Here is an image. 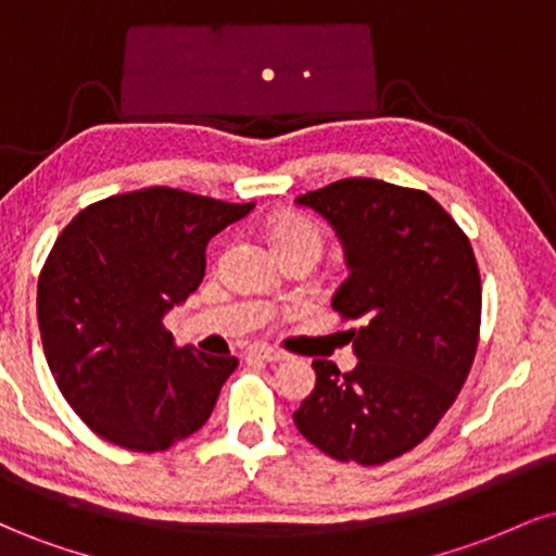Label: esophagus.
I'll return each mask as SVG.
<instances>
[{"instance_id":"esophagus-1","label":"esophagus","mask_w":556,"mask_h":556,"mask_svg":"<svg viewBox=\"0 0 556 556\" xmlns=\"http://www.w3.org/2000/svg\"><path fill=\"white\" fill-rule=\"evenodd\" d=\"M248 358H258V361H266V363H279V361H285L287 355L285 353H279V350H274V348H264V344H256V348H251L248 350Z\"/></svg>"}]
</instances>
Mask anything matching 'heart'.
Wrapping results in <instances>:
<instances>
[{
    "mask_svg": "<svg viewBox=\"0 0 556 556\" xmlns=\"http://www.w3.org/2000/svg\"><path fill=\"white\" fill-rule=\"evenodd\" d=\"M269 238L274 242V248H277L279 256H285V253L305 251V253H314L318 258V253H321V245H324L321 229H318L314 219H308V216L303 214L277 216V219L269 225Z\"/></svg>",
    "mask_w": 556,
    "mask_h": 556,
    "instance_id": "1",
    "label": "heart"
}]
</instances>
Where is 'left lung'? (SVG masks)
<instances>
[{
  "instance_id": "left-lung-1",
  "label": "left lung",
  "mask_w": 556,
  "mask_h": 556,
  "mask_svg": "<svg viewBox=\"0 0 556 556\" xmlns=\"http://www.w3.org/2000/svg\"><path fill=\"white\" fill-rule=\"evenodd\" d=\"M329 222L348 279L331 308L358 363L314 361L316 387L298 431L340 463L381 465L424 442L468 379L481 327V277L470 240L424 190L348 177L295 198Z\"/></svg>"
}]
</instances>
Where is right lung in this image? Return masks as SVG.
<instances>
[{
	"label": "right lung",
	"mask_w": 556,
	"mask_h": 556,
	"mask_svg": "<svg viewBox=\"0 0 556 556\" xmlns=\"http://www.w3.org/2000/svg\"><path fill=\"white\" fill-rule=\"evenodd\" d=\"M256 203L146 188L83 208L38 277V329L75 413L106 442L164 452L212 416L232 355L177 350L164 316L198 290L214 235Z\"/></svg>",
	"instance_id": "add662e5"
}]
</instances>
